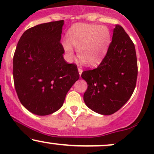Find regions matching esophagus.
Listing matches in <instances>:
<instances>
[{"label":"esophagus","instance_id":"obj_1","mask_svg":"<svg viewBox=\"0 0 154 154\" xmlns=\"http://www.w3.org/2000/svg\"><path fill=\"white\" fill-rule=\"evenodd\" d=\"M78 72H79V76H81V75H82V68H81V66L78 67Z\"/></svg>","mask_w":154,"mask_h":154}]
</instances>
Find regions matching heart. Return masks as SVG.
<instances>
[{"mask_svg": "<svg viewBox=\"0 0 154 154\" xmlns=\"http://www.w3.org/2000/svg\"><path fill=\"white\" fill-rule=\"evenodd\" d=\"M66 38L68 42H63L62 46L67 59H73V45L77 49L81 62L93 66L103 59L110 43L111 34L106 26L77 24L69 29Z\"/></svg>", "mask_w": 154, "mask_h": 154, "instance_id": "1", "label": "heart"}]
</instances>
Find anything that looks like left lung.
<instances>
[{
    "label": "left lung",
    "instance_id": "left-lung-1",
    "mask_svg": "<svg viewBox=\"0 0 154 154\" xmlns=\"http://www.w3.org/2000/svg\"><path fill=\"white\" fill-rule=\"evenodd\" d=\"M88 83L83 99L98 114L111 115L127 103L133 93L137 77L135 48L120 25L114 29L107 54L96 69L81 75Z\"/></svg>",
    "mask_w": 154,
    "mask_h": 154
}]
</instances>
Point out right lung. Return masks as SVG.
<instances>
[{
    "label": "right lung",
    "mask_w": 154,
    "mask_h": 154,
    "mask_svg": "<svg viewBox=\"0 0 154 154\" xmlns=\"http://www.w3.org/2000/svg\"><path fill=\"white\" fill-rule=\"evenodd\" d=\"M63 20L29 28L19 39L13 59V77L21 103L39 116L63 106L66 93L78 80L74 63H66L60 43Z\"/></svg>",
    "instance_id": "1"
}]
</instances>
